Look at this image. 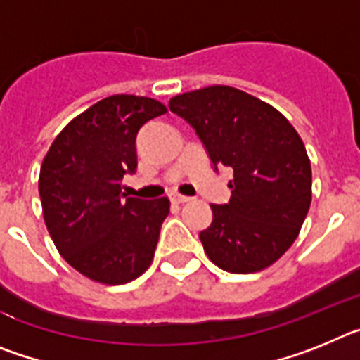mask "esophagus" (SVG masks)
Masks as SVG:
<instances>
[{
  "label": "esophagus",
  "mask_w": 360,
  "mask_h": 360,
  "mask_svg": "<svg viewBox=\"0 0 360 360\" xmlns=\"http://www.w3.org/2000/svg\"><path fill=\"white\" fill-rule=\"evenodd\" d=\"M171 200H173L174 203H186V202H189V196H184V195H173L171 196Z\"/></svg>",
  "instance_id": "1"
}]
</instances>
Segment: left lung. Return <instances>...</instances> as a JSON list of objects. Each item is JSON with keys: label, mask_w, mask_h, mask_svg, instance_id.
I'll return each mask as SVG.
<instances>
[{"label": "left lung", "mask_w": 360, "mask_h": 360, "mask_svg": "<svg viewBox=\"0 0 360 360\" xmlns=\"http://www.w3.org/2000/svg\"><path fill=\"white\" fill-rule=\"evenodd\" d=\"M169 110L196 129L214 167L234 171L231 200L212 203L200 232L212 263L250 274L292 247L311 203V165L281 111L232 86H207L169 98Z\"/></svg>", "instance_id": "1"}]
</instances>
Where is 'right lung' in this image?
Wrapping results in <instances>:
<instances>
[{"label": "right lung", "mask_w": 360, "mask_h": 360, "mask_svg": "<svg viewBox=\"0 0 360 360\" xmlns=\"http://www.w3.org/2000/svg\"><path fill=\"white\" fill-rule=\"evenodd\" d=\"M167 108L141 95H111L70 120L39 171L43 218L66 263L91 281L124 285L155 257L169 198H131L122 178L136 169V133Z\"/></svg>", "instance_id": "add662e5"}]
</instances>
